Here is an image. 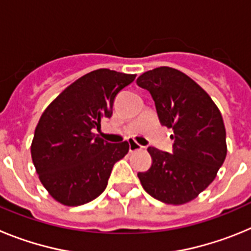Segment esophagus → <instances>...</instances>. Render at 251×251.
Returning a JSON list of instances; mask_svg holds the SVG:
<instances>
[{
  "instance_id": "34e87169",
  "label": "esophagus",
  "mask_w": 251,
  "mask_h": 251,
  "mask_svg": "<svg viewBox=\"0 0 251 251\" xmlns=\"http://www.w3.org/2000/svg\"><path fill=\"white\" fill-rule=\"evenodd\" d=\"M128 143H129V151L130 152H136V151H139V150H142V146L139 145L138 142H136L134 141V139H128Z\"/></svg>"
}]
</instances>
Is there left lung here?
I'll list each match as a JSON object with an SVG mask.
<instances>
[{
  "label": "left lung",
  "mask_w": 251,
  "mask_h": 251,
  "mask_svg": "<svg viewBox=\"0 0 251 251\" xmlns=\"http://www.w3.org/2000/svg\"><path fill=\"white\" fill-rule=\"evenodd\" d=\"M137 84L152 95L162 126L174 129L172 153L148 147L152 166L138 172L156 200L182 205L194 200L216 177L226 157L223 117L207 93L177 69L146 72Z\"/></svg>",
  "instance_id": "1"
}]
</instances>
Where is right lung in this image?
I'll use <instances>...</instances> for the list:
<instances>
[{"instance_id":"obj_1","label":"right lung","mask_w":251,"mask_h":251,"mask_svg":"<svg viewBox=\"0 0 251 251\" xmlns=\"http://www.w3.org/2000/svg\"><path fill=\"white\" fill-rule=\"evenodd\" d=\"M134 79V74L98 69L69 85L43 113L31 157L40 181L57 202L84 205L105 190L113 166L129 145L109 143L94 130L112 117L115 97Z\"/></svg>"}]
</instances>
